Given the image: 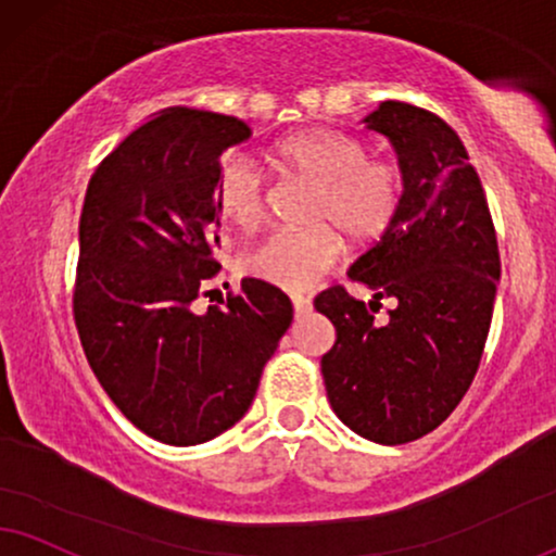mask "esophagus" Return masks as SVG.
<instances>
[{
	"mask_svg": "<svg viewBox=\"0 0 556 556\" xmlns=\"http://www.w3.org/2000/svg\"><path fill=\"white\" fill-rule=\"evenodd\" d=\"M291 304H293V312H296V317H304V314L312 312V299L301 296V293H293Z\"/></svg>",
	"mask_w": 556,
	"mask_h": 556,
	"instance_id": "34e87169",
	"label": "esophagus"
}]
</instances>
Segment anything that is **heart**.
<instances>
[{
    "label": "heart",
    "instance_id": "b5f03b06",
    "mask_svg": "<svg viewBox=\"0 0 556 556\" xmlns=\"http://www.w3.org/2000/svg\"><path fill=\"white\" fill-rule=\"evenodd\" d=\"M273 167L317 185L309 229H278L247 252V276L286 291H304L340 255L342 239L371 242L394 222L402 201L400 169L366 160V147L351 134L304 128L270 149ZM216 208L224 224L255 229L263 218V180L242 156H226L216 177ZM333 226L330 227L329 224Z\"/></svg>",
    "mask_w": 556,
    "mask_h": 556
}]
</instances>
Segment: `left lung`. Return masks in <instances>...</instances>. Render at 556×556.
<instances>
[{"mask_svg": "<svg viewBox=\"0 0 556 556\" xmlns=\"http://www.w3.org/2000/svg\"><path fill=\"white\" fill-rule=\"evenodd\" d=\"M361 123L394 149L400 211L348 270L374 301L330 289L314 309L338 334L321 355L334 415L361 438L396 445L435 430L467 394L488 342L500 255L482 182L448 123L394 100ZM381 298L395 299L387 323L372 317Z\"/></svg>", "mask_w": 556, "mask_h": 556, "instance_id": "1", "label": "left lung"}]
</instances>
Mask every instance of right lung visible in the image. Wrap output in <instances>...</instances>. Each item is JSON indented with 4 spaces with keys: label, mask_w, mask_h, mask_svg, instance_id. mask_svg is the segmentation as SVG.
<instances>
[{
    "label": "right lung",
    "mask_w": 556,
    "mask_h": 556,
    "mask_svg": "<svg viewBox=\"0 0 556 556\" xmlns=\"http://www.w3.org/2000/svg\"><path fill=\"white\" fill-rule=\"evenodd\" d=\"M247 136L250 123L229 115L154 113L102 160L81 205V348L115 407L169 445L205 443L242 420L293 319L289 296L255 278L222 309L193 312L222 267V154Z\"/></svg>",
    "instance_id": "right-lung-1"
}]
</instances>
